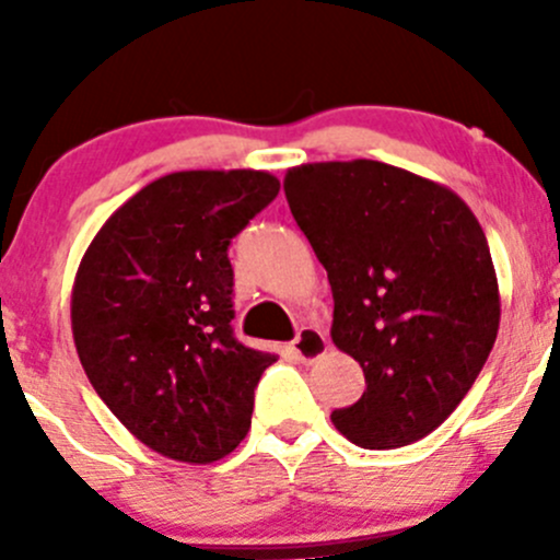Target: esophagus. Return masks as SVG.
<instances>
[{"label": "esophagus", "mask_w": 560, "mask_h": 560, "mask_svg": "<svg viewBox=\"0 0 560 560\" xmlns=\"http://www.w3.org/2000/svg\"><path fill=\"white\" fill-rule=\"evenodd\" d=\"M290 349L301 363H314L327 352V338L319 327H301Z\"/></svg>", "instance_id": "1"}]
</instances>
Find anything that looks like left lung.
I'll return each instance as SVG.
<instances>
[{
    "label": "left lung",
    "instance_id": "1",
    "mask_svg": "<svg viewBox=\"0 0 560 560\" xmlns=\"http://www.w3.org/2000/svg\"><path fill=\"white\" fill-rule=\"evenodd\" d=\"M284 195L327 270L332 343L365 374L332 425L365 450L420 442L466 398L499 332L477 217L447 186L374 160L292 167Z\"/></svg>",
    "mask_w": 560,
    "mask_h": 560
}]
</instances>
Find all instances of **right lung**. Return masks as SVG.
Listing matches in <instances>:
<instances>
[{
  "label": "right lung",
  "mask_w": 560,
  "mask_h": 560,
  "mask_svg": "<svg viewBox=\"0 0 560 560\" xmlns=\"http://www.w3.org/2000/svg\"><path fill=\"white\" fill-rule=\"evenodd\" d=\"M279 195L265 171H180L100 228L72 284L89 382L135 439L180 463L233 453L276 354L233 336L228 246Z\"/></svg>",
  "instance_id": "obj_1"
}]
</instances>
